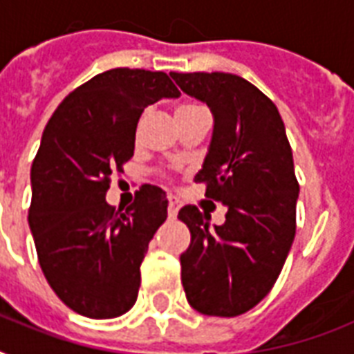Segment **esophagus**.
Here are the masks:
<instances>
[{
	"mask_svg": "<svg viewBox=\"0 0 354 354\" xmlns=\"http://www.w3.org/2000/svg\"><path fill=\"white\" fill-rule=\"evenodd\" d=\"M178 209H180V205H178L176 200L169 198V205H167V213H169V216H171V218H174V216L178 215Z\"/></svg>",
	"mask_w": 354,
	"mask_h": 354,
	"instance_id": "obj_1",
	"label": "esophagus"
}]
</instances>
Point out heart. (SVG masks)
Listing matches in <instances>:
<instances>
[{
  "label": "heart",
  "mask_w": 354,
  "mask_h": 354,
  "mask_svg": "<svg viewBox=\"0 0 354 354\" xmlns=\"http://www.w3.org/2000/svg\"><path fill=\"white\" fill-rule=\"evenodd\" d=\"M198 110H202V108H200L198 104H194V102H182V104H178L176 108V119L183 118V115H189V113L193 112H198ZM139 128H141V119H139L138 124H136V136L139 133Z\"/></svg>",
  "instance_id": "1"
}]
</instances>
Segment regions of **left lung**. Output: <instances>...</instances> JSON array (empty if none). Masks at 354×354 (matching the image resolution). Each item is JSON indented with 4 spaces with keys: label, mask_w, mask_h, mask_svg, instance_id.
Instances as JSON below:
<instances>
[{
    "label": "left lung",
    "mask_w": 354,
    "mask_h": 354,
    "mask_svg": "<svg viewBox=\"0 0 354 354\" xmlns=\"http://www.w3.org/2000/svg\"><path fill=\"white\" fill-rule=\"evenodd\" d=\"M187 95L211 108L215 128L196 182L226 205V222L185 205L191 244L180 255L189 305L233 318L266 297L296 235L299 194L292 149L277 106L252 82L232 73H171Z\"/></svg>",
    "instance_id": "1"
}]
</instances>
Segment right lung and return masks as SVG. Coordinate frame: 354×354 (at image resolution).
I'll return each mask as SVG.
<instances>
[{"label": "right lung", "instance_id": "right-lung-1", "mask_svg": "<svg viewBox=\"0 0 354 354\" xmlns=\"http://www.w3.org/2000/svg\"><path fill=\"white\" fill-rule=\"evenodd\" d=\"M178 95L163 71L110 69L75 88L44 130L29 227L49 286L86 318H118L138 299L139 266L167 218L165 193L141 185L124 213L104 198L110 176L133 156L145 108Z\"/></svg>", "mask_w": 354, "mask_h": 354}]
</instances>
